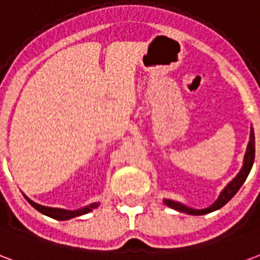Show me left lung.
I'll use <instances>...</instances> for the list:
<instances>
[{"mask_svg": "<svg viewBox=\"0 0 260 260\" xmlns=\"http://www.w3.org/2000/svg\"><path fill=\"white\" fill-rule=\"evenodd\" d=\"M253 159H255V135H253V129L251 128V134H249V143L247 146V151H245V155H244V164L241 171L238 172V175L236 178L233 179L232 182L222 190V193L219 194L218 200L215 201V203L208 207V208H204V209H194L190 208V207H186L183 204L178 203V201H174V200H164V204L167 207L172 209H176L179 212H184V213H189V215H205V213L213 212V211H216V209L222 208L223 205H226V204L230 201V200L234 197V194L237 193L240 187L243 186V183L245 182V179L251 172V168H252L253 165Z\"/></svg>", "mask_w": 260, "mask_h": 260, "instance_id": "1", "label": "left lung"}]
</instances>
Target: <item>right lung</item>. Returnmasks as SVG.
<instances>
[{
	"instance_id": "obj_1",
	"label": "right lung",
	"mask_w": 260,
	"mask_h": 260,
	"mask_svg": "<svg viewBox=\"0 0 260 260\" xmlns=\"http://www.w3.org/2000/svg\"><path fill=\"white\" fill-rule=\"evenodd\" d=\"M26 197V196H24ZM28 203L31 204L34 208L37 209L38 212L44 213V215H47L49 218L57 219V220H67V219L71 218H76V216H81V215H85V213L91 212L92 209H95L99 207V203H93L89 204V205H86L84 208L77 209V211H67V209H61V208H51V207H44V205H40V204L34 203L31 200L26 197Z\"/></svg>"
}]
</instances>
